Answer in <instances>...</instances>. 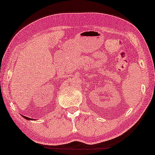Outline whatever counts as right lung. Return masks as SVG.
Segmentation results:
<instances>
[{
  "mask_svg": "<svg viewBox=\"0 0 155 155\" xmlns=\"http://www.w3.org/2000/svg\"><path fill=\"white\" fill-rule=\"evenodd\" d=\"M23 117H24L25 118H26V119H27V120H30L31 118H28V117H26V116H22Z\"/></svg>",
  "mask_w": 155,
  "mask_h": 155,
  "instance_id": "1",
  "label": "right lung"
}]
</instances>
